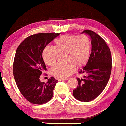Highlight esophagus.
Returning a JSON list of instances; mask_svg holds the SVG:
<instances>
[{
	"label": "esophagus",
	"mask_w": 126,
	"mask_h": 126,
	"mask_svg": "<svg viewBox=\"0 0 126 126\" xmlns=\"http://www.w3.org/2000/svg\"><path fill=\"white\" fill-rule=\"evenodd\" d=\"M69 78H59L58 79L59 81H62V80H67L69 79Z\"/></svg>",
	"instance_id": "34e87169"
}]
</instances>
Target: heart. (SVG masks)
I'll return each instance as SVG.
<instances>
[{"label":"heart","mask_w":126,"mask_h":126,"mask_svg":"<svg viewBox=\"0 0 126 126\" xmlns=\"http://www.w3.org/2000/svg\"><path fill=\"white\" fill-rule=\"evenodd\" d=\"M91 42L85 35H64L54 42V48L47 47L42 53V57L46 64L52 66L56 63L57 54H62L64 63L51 68L50 73L57 78H64L70 75L75 67L84 66L89 60Z\"/></svg>","instance_id":"b5f03b06"}]
</instances>
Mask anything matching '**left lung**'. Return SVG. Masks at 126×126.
Returning a JSON list of instances; mask_svg holds the SVG:
<instances>
[{"mask_svg":"<svg viewBox=\"0 0 126 126\" xmlns=\"http://www.w3.org/2000/svg\"><path fill=\"white\" fill-rule=\"evenodd\" d=\"M91 39V53L86 65L79 72L83 78H77L78 85L73 91L75 98L82 102H89L98 97L105 89L112 69L110 50L99 35L91 31L84 30Z\"/></svg>","mask_w":126,"mask_h":126,"instance_id":"1","label":"left lung"}]
</instances>
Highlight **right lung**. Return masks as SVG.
Returning <instances> with one entry per match:
<instances>
[{"label": "right lung", "instance_id": "add662e5", "mask_svg": "<svg viewBox=\"0 0 126 126\" xmlns=\"http://www.w3.org/2000/svg\"><path fill=\"white\" fill-rule=\"evenodd\" d=\"M60 34L39 33L29 36L17 48L13 64L14 79L22 95L31 103L43 104L53 97L57 80L51 77L46 83L40 81V75L47 69L42 53Z\"/></svg>", "mask_w": 126, "mask_h": 126}]
</instances>
